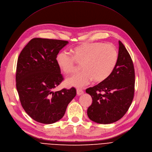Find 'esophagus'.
I'll return each instance as SVG.
<instances>
[{"mask_svg": "<svg viewBox=\"0 0 152 152\" xmlns=\"http://www.w3.org/2000/svg\"><path fill=\"white\" fill-rule=\"evenodd\" d=\"M83 93H84V91H83V90H82L80 88L77 89V94L78 95H82Z\"/></svg>", "mask_w": 152, "mask_h": 152, "instance_id": "obj_1", "label": "esophagus"}]
</instances>
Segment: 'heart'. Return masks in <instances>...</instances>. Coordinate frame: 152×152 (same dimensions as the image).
<instances>
[{"label":"heart","instance_id":"heart-1","mask_svg":"<svg viewBox=\"0 0 152 152\" xmlns=\"http://www.w3.org/2000/svg\"><path fill=\"white\" fill-rule=\"evenodd\" d=\"M73 56L66 51L58 54L56 61L66 75L74 74L78 64L83 70L68 78L66 83L77 87L89 84L92 80L102 82L112 74L118 60V50L113 45L103 42H88L75 48Z\"/></svg>","mask_w":152,"mask_h":152}]
</instances>
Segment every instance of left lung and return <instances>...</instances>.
Masks as SVG:
<instances>
[{
  "mask_svg": "<svg viewBox=\"0 0 152 152\" xmlns=\"http://www.w3.org/2000/svg\"><path fill=\"white\" fill-rule=\"evenodd\" d=\"M135 91V70L131 56L119 41L118 60L112 74L99 84L86 90L93 102L88 118L99 124H111L124 116L131 106Z\"/></svg>",
  "mask_w": 152,
  "mask_h": 152,
  "instance_id": "1",
  "label": "left lung"
}]
</instances>
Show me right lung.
I'll return each mask as SVG.
<instances>
[{
	"instance_id": "obj_1",
	"label": "right lung",
	"mask_w": 152,
	"mask_h": 152,
	"mask_svg": "<svg viewBox=\"0 0 152 152\" xmlns=\"http://www.w3.org/2000/svg\"><path fill=\"white\" fill-rule=\"evenodd\" d=\"M68 41L33 38L20 53L16 70V87L21 106L40 123L60 120L77 94L74 87L53 91L64 80L57 55Z\"/></svg>"
}]
</instances>
